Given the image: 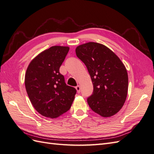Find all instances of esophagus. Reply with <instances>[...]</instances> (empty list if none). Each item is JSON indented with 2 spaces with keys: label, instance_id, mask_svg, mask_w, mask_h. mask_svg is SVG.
<instances>
[{
  "label": "esophagus",
  "instance_id": "esophagus-1",
  "mask_svg": "<svg viewBox=\"0 0 154 154\" xmlns=\"http://www.w3.org/2000/svg\"><path fill=\"white\" fill-rule=\"evenodd\" d=\"M76 89L77 92H78V93H80V86H79V85H77V86L76 87Z\"/></svg>",
  "mask_w": 154,
  "mask_h": 154
}]
</instances>
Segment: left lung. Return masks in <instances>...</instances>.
<instances>
[{
  "label": "left lung",
  "mask_w": 154,
  "mask_h": 154,
  "mask_svg": "<svg viewBox=\"0 0 154 154\" xmlns=\"http://www.w3.org/2000/svg\"><path fill=\"white\" fill-rule=\"evenodd\" d=\"M78 58L85 63L93 84L87 103L94 112L107 118L122 108L128 92L127 69L114 52L105 45L88 42L76 49Z\"/></svg>",
  "instance_id": "1"
}]
</instances>
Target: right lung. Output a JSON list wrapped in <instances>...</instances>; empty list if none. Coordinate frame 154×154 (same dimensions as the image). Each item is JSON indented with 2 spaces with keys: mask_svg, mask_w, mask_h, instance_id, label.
<instances>
[{
  "mask_svg": "<svg viewBox=\"0 0 154 154\" xmlns=\"http://www.w3.org/2000/svg\"><path fill=\"white\" fill-rule=\"evenodd\" d=\"M69 48L53 46L30 62L25 75L26 89L32 106L45 117L56 118L66 112L76 93L67 85L60 67Z\"/></svg>",
  "mask_w": 154,
  "mask_h": 154,
  "instance_id": "right-lung-1",
  "label": "right lung"
}]
</instances>
